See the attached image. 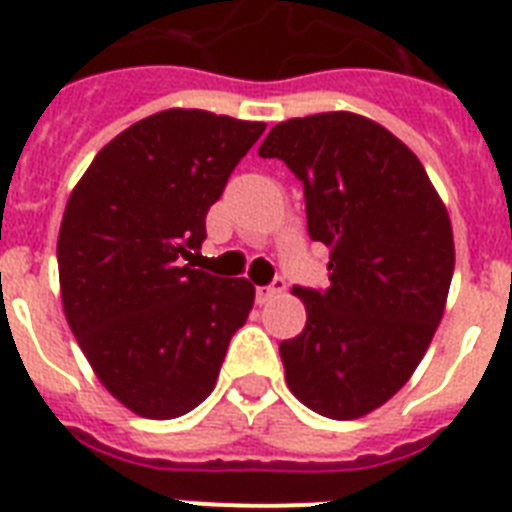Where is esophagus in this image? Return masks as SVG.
Returning a JSON list of instances; mask_svg holds the SVG:
<instances>
[{
	"mask_svg": "<svg viewBox=\"0 0 512 512\" xmlns=\"http://www.w3.org/2000/svg\"><path fill=\"white\" fill-rule=\"evenodd\" d=\"M282 290H285V280H282V277H275L272 285H261V288H256V304H267V301H272L275 296H280Z\"/></svg>",
	"mask_w": 512,
	"mask_h": 512,
	"instance_id": "1",
	"label": "esophagus"
}]
</instances>
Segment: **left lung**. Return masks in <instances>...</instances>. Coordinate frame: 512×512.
Returning a JSON list of instances; mask_svg holds the SVG:
<instances>
[{
	"label": "left lung",
	"instance_id": "left-lung-1",
	"mask_svg": "<svg viewBox=\"0 0 512 512\" xmlns=\"http://www.w3.org/2000/svg\"><path fill=\"white\" fill-rule=\"evenodd\" d=\"M304 185L306 230L330 248V288H293L301 335L280 343L298 402L333 420L386 404L441 322L455 272L452 224L418 155L357 113L277 124L259 147Z\"/></svg>",
	"mask_w": 512,
	"mask_h": 512
}]
</instances>
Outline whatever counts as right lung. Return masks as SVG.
Listing matches in <instances>:
<instances>
[{
	"mask_svg": "<svg viewBox=\"0 0 512 512\" xmlns=\"http://www.w3.org/2000/svg\"><path fill=\"white\" fill-rule=\"evenodd\" d=\"M267 124L161 110L110 140L73 187L57 237L65 320L102 386L150 420L216 386L253 285L192 269L206 214Z\"/></svg>",
	"mask_w": 512,
	"mask_h": 512,
	"instance_id": "1",
	"label": "right lung"
}]
</instances>
